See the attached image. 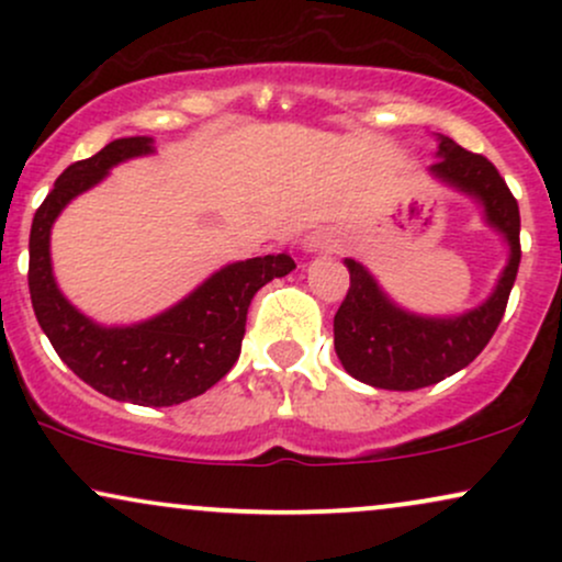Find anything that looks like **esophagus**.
Instances as JSON below:
<instances>
[{
  "label": "esophagus",
  "instance_id": "34e87169",
  "mask_svg": "<svg viewBox=\"0 0 562 562\" xmlns=\"http://www.w3.org/2000/svg\"><path fill=\"white\" fill-rule=\"evenodd\" d=\"M301 248L306 250V254H317V250H338L340 240L333 235V232L317 229V232H312V235L303 237Z\"/></svg>",
  "mask_w": 562,
  "mask_h": 562
}]
</instances>
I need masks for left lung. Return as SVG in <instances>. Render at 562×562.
<instances>
[{
	"instance_id": "8db88e82",
	"label": "left lung",
	"mask_w": 562,
	"mask_h": 562,
	"mask_svg": "<svg viewBox=\"0 0 562 562\" xmlns=\"http://www.w3.org/2000/svg\"><path fill=\"white\" fill-rule=\"evenodd\" d=\"M436 179L483 205L486 224L509 245L494 293L460 317H420L398 308L359 261L346 259L351 288L335 314V353L351 378L385 391H415L441 383L486 348L505 317L509 290L520 263V211L505 179L488 158L454 139L438 137Z\"/></svg>"
}]
</instances>
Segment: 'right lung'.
<instances>
[{
  "instance_id": "obj_1",
  "label": "right lung",
  "mask_w": 562,
  "mask_h": 562,
  "mask_svg": "<svg viewBox=\"0 0 562 562\" xmlns=\"http://www.w3.org/2000/svg\"><path fill=\"white\" fill-rule=\"evenodd\" d=\"M153 153L150 137L113 139L57 177L31 224L29 290L34 314L57 357L94 391L115 402L171 406L218 383L240 357L254 295L295 269L288 254L227 263L169 312L128 327H102L70 306L57 288L49 232L60 211L105 179L121 160Z\"/></svg>"
}]
</instances>
